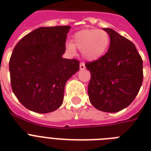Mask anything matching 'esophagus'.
I'll use <instances>...</instances> for the list:
<instances>
[{"mask_svg": "<svg viewBox=\"0 0 151 151\" xmlns=\"http://www.w3.org/2000/svg\"><path fill=\"white\" fill-rule=\"evenodd\" d=\"M80 69L81 70H85V65L84 63H80Z\"/></svg>", "mask_w": 151, "mask_h": 151, "instance_id": "1", "label": "esophagus"}]
</instances>
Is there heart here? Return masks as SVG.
<instances>
[{
    "label": "heart",
    "instance_id": "obj_1",
    "mask_svg": "<svg viewBox=\"0 0 151 151\" xmlns=\"http://www.w3.org/2000/svg\"><path fill=\"white\" fill-rule=\"evenodd\" d=\"M110 37L103 29H84L76 32L72 37V42L66 41V51L73 55L76 48L80 49L83 58L94 62L104 55L110 47Z\"/></svg>",
    "mask_w": 151,
    "mask_h": 151
}]
</instances>
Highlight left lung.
I'll use <instances>...</instances> for the list:
<instances>
[{"label":"left lung","mask_w":151,"mask_h":151,"mask_svg":"<svg viewBox=\"0 0 151 151\" xmlns=\"http://www.w3.org/2000/svg\"><path fill=\"white\" fill-rule=\"evenodd\" d=\"M108 52L85 64L90 71L88 87L90 103L97 110L116 113L126 108L138 94L143 83V60L135 45L110 28Z\"/></svg>","instance_id":"obj_1"}]
</instances>
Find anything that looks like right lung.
Instances as JSON below:
<instances>
[{"label":"right lung","instance_id":"right-lung-1","mask_svg":"<svg viewBox=\"0 0 151 151\" xmlns=\"http://www.w3.org/2000/svg\"><path fill=\"white\" fill-rule=\"evenodd\" d=\"M70 28L39 27L13 49L9 61L12 88L28 110L46 114L63 104L66 81L80 69L77 59L62 57Z\"/></svg>","mask_w":151,"mask_h":151}]
</instances>
